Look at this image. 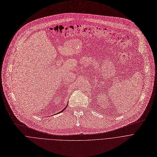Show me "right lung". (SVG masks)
Returning <instances> with one entry per match:
<instances>
[{
    "instance_id": "right-lung-1",
    "label": "right lung",
    "mask_w": 157,
    "mask_h": 157,
    "mask_svg": "<svg viewBox=\"0 0 157 157\" xmlns=\"http://www.w3.org/2000/svg\"><path fill=\"white\" fill-rule=\"evenodd\" d=\"M66 107H65V108H64V109H63V110H61V112H59V113H61V112H63V110H64V109H66Z\"/></svg>"
}]
</instances>
